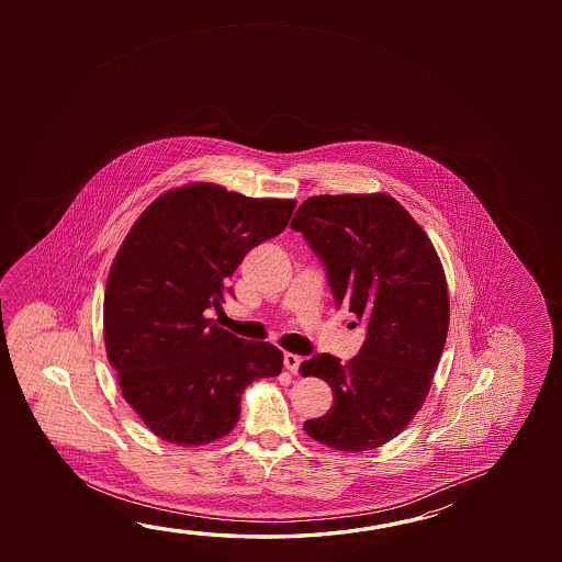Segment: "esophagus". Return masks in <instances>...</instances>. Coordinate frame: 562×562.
<instances>
[{
    "mask_svg": "<svg viewBox=\"0 0 562 562\" xmlns=\"http://www.w3.org/2000/svg\"><path fill=\"white\" fill-rule=\"evenodd\" d=\"M300 364H302V357H297L294 352H285L284 355V367L290 370L292 374H297V370H300Z\"/></svg>",
    "mask_w": 562,
    "mask_h": 562,
    "instance_id": "1",
    "label": "esophagus"
}]
</instances>
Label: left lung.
I'll list each match as a JSON object with an SVG mask.
<instances>
[{
  "label": "left lung",
  "mask_w": 562,
  "mask_h": 562,
  "mask_svg": "<svg viewBox=\"0 0 562 562\" xmlns=\"http://www.w3.org/2000/svg\"><path fill=\"white\" fill-rule=\"evenodd\" d=\"M327 268L337 307L367 327L359 357L315 355L302 376L325 380L331 409L305 422L337 451L376 449L422 409L449 331V288L439 255L387 193L313 195L290 223ZM357 325V323H352Z\"/></svg>",
  "instance_id": "left-lung-1"
}]
</instances>
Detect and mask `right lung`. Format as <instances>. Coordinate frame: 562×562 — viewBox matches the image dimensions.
I'll return each instance as SVG.
<instances>
[{"instance_id": "right-lung-1", "label": "right lung", "mask_w": 562, "mask_h": 562, "mask_svg": "<svg viewBox=\"0 0 562 562\" xmlns=\"http://www.w3.org/2000/svg\"><path fill=\"white\" fill-rule=\"evenodd\" d=\"M295 200L182 186L140 213L111 265L103 340L121 394L148 429L180 447L237 425L240 396L282 372V350L217 327L227 278L245 255L285 229Z\"/></svg>"}]
</instances>
